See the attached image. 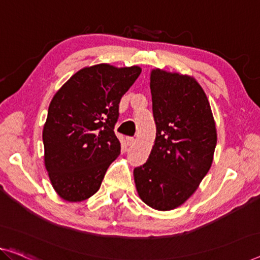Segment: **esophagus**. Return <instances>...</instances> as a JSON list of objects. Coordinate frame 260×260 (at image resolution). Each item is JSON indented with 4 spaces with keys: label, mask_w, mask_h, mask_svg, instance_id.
Returning a JSON list of instances; mask_svg holds the SVG:
<instances>
[{
    "label": "esophagus",
    "mask_w": 260,
    "mask_h": 260,
    "mask_svg": "<svg viewBox=\"0 0 260 260\" xmlns=\"http://www.w3.org/2000/svg\"><path fill=\"white\" fill-rule=\"evenodd\" d=\"M126 142H127V145H128V146H132V145H134L135 139L134 138H127L126 139Z\"/></svg>",
    "instance_id": "obj_1"
}]
</instances>
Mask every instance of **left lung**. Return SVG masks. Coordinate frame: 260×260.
I'll return each instance as SVG.
<instances>
[{
  "label": "left lung",
  "instance_id": "8db88e82",
  "mask_svg": "<svg viewBox=\"0 0 260 260\" xmlns=\"http://www.w3.org/2000/svg\"><path fill=\"white\" fill-rule=\"evenodd\" d=\"M156 137L149 157L134 169L143 203L173 210L197 190L210 169L217 143L216 122L208 96L192 76L150 71Z\"/></svg>",
  "mask_w": 260,
  "mask_h": 260
}]
</instances>
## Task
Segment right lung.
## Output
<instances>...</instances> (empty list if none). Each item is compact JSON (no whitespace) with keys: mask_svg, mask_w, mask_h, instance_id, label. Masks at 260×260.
<instances>
[{"mask_svg":"<svg viewBox=\"0 0 260 260\" xmlns=\"http://www.w3.org/2000/svg\"><path fill=\"white\" fill-rule=\"evenodd\" d=\"M140 73L138 65H92L53 95L43 127L44 165L60 199L81 202L99 190L121 148L113 131L119 103Z\"/></svg>","mask_w":260,"mask_h":260,"instance_id":"1","label":"right lung"}]
</instances>
